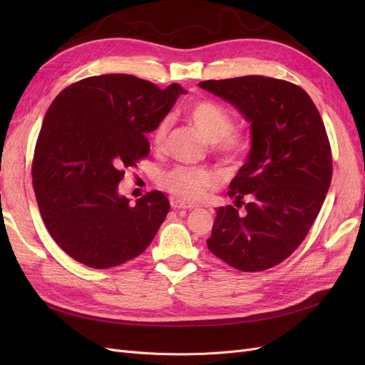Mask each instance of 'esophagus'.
Instances as JSON below:
<instances>
[{"instance_id": "esophagus-1", "label": "esophagus", "mask_w": 365, "mask_h": 365, "mask_svg": "<svg viewBox=\"0 0 365 365\" xmlns=\"http://www.w3.org/2000/svg\"><path fill=\"white\" fill-rule=\"evenodd\" d=\"M170 205L175 210H192V208L196 207L195 204H189V202H184V201H180V200H170Z\"/></svg>"}]
</instances>
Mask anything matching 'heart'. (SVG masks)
<instances>
[{
    "mask_svg": "<svg viewBox=\"0 0 365 365\" xmlns=\"http://www.w3.org/2000/svg\"><path fill=\"white\" fill-rule=\"evenodd\" d=\"M185 117L190 123L201 132L205 140L216 143V150L225 160L233 161L244 146V141L236 134H231L233 120L222 106L208 101L193 102L185 109ZM170 121L163 118L152 132V143L157 149H163L168 140ZM161 184L178 200L195 202L200 201L217 184V176L208 169L193 168H175L165 172L161 178Z\"/></svg>",
    "mask_w": 365,
    "mask_h": 365,
    "instance_id": "heart-1",
    "label": "heart"
}]
</instances>
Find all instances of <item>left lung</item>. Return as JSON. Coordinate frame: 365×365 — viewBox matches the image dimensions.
Returning a JSON list of instances; mask_svg holds the SVG:
<instances>
[{"mask_svg":"<svg viewBox=\"0 0 365 365\" xmlns=\"http://www.w3.org/2000/svg\"><path fill=\"white\" fill-rule=\"evenodd\" d=\"M200 88L233 105L250 123L251 148L230 184L241 206L219 207L208 250L240 271H263L289 257L311 230L332 180V153L312 98L264 76L204 81Z\"/></svg>","mask_w":365,"mask_h":365,"instance_id":"1","label":"left lung"}]
</instances>
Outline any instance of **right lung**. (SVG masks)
I'll list each match as a JSON object with an SVG mask.
<instances>
[{"mask_svg":"<svg viewBox=\"0 0 365 365\" xmlns=\"http://www.w3.org/2000/svg\"><path fill=\"white\" fill-rule=\"evenodd\" d=\"M130 74L93 76L58 94L43 117L31 178L43 224L74 260L96 269L134 259L169 212L153 190L129 204L118 193L121 170L149 155L155 130L180 94Z\"/></svg>","mask_w":365,"mask_h":365,"instance_id":"obj_1","label":"right lung"}]
</instances>
